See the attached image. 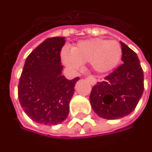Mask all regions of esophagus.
I'll return each mask as SVG.
<instances>
[{
    "label": "esophagus",
    "mask_w": 152,
    "mask_h": 152,
    "mask_svg": "<svg viewBox=\"0 0 152 152\" xmlns=\"http://www.w3.org/2000/svg\"><path fill=\"white\" fill-rule=\"evenodd\" d=\"M89 81H90V83L92 85V86H94L95 84H96V82H97V80H96V79L94 78V76H88L86 78Z\"/></svg>",
    "instance_id": "1"
}]
</instances>
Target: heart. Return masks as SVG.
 I'll use <instances>...</instances> for the list:
<instances>
[{"mask_svg": "<svg viewBox=\"0 0 152 152\" xmlns=\"http://www.w3.org/2000/svg\"><path fill=\"white\" fill-rule=\"evenodd\" d=\"M122 48L115 40L91 39L82 40L72 48L71 52L63 49L61 58L63 64L78 70L82 63L91 62L92 69L99 74L112 71L120 61Z\"/></svg>", "mask_w": 152, "mask_h": 152, "instance_id": "obj_1", "label": "heart"}]
</instances>
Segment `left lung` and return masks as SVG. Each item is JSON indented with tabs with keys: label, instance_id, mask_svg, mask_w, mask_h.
<instances>
[{
	"label": "left lung",
	"instance_id": "1",
	"mask_svg": "<svg viewBox=\"0 0 152 152\" xmlns=\"http://www.w3.org/2000/svg\"><path fill=\"white\" fill-rule=\"evenodd\" d=\"M120 43L123 64L99 81L90 96L93 110L105 119H118L131 113L144 90L143 71L137 55L125 43Z\"/></svg>",
	"mask_w": 152,
	"mask_h": 152
}]
</instances>
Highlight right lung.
<instances>
[{
    "label": "right lung",
    "instance_id": "add662e5",
    "mask_svg": "<svg viewBox=\"0 0 152 152\" xmlns=\"http://www.w3.org/2000/svg\"><path fill=\"white\" fill-rule=\"evenodd\" d=\"M64 37L44 40L26 58L19 86L18 97L22 109L38 124L56 125L69 113V103L79 77L67 80L61 75L60 52Z\"/></svg>",
    "mask_w": 152,
    "mask_h": 152
}]
</instances>
